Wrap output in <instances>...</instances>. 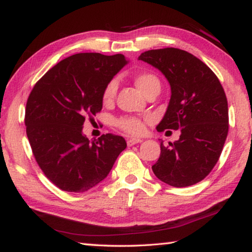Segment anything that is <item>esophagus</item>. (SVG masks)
I'll return each instance as SVG.
<instances>
[{
	"instance_id": "1",
	"label": "esophagus",
	"mask_w": 252,
	"mask_h": 252,
	"mask_svg": "<svg viewBox=\"0 0 252 252\" xmlns=\"http://www.w3.org/2000/svg\"><path fill=\"white\" fill-rule=\"evenodd\" d=\"M140 142H142V140L139 139V138H130V139L126 140V143H127V146H129V147L134 146V144L140 143Z\"/></svg>"
}]
</instances>
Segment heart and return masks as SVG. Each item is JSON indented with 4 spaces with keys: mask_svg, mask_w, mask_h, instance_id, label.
Instances as JSON below:
<instances>
[{
    "mask_svg": "<svg viewBox=\"0 0 252 252\" xmlns=\"http://www.w3.org/2000/svg\"><path fill=\"white\" fill-rule=\"evenodd\" d=\"M135 85L141 90L144 94L152 89L153 87H160L159 79L157 78L155 74L152 73H139L135 75L134 78ZM118 90V81L116 79L111 80L110 82L106 84V87L103 91V95L102 99L105 104L112 102L114 99ZM117 126L120 127L126 133L130 134H140L142 133L144 130V122L140 118L136 117H122L117 120Z\"/></svg>",
    "mask_w": 252,
    "mask_h": 252,
    "instance_id": "1",
    "label": "heart"
}]
</instances>
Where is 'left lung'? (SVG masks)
Segmentation results:
<instances>
[{"instance_id": "obj_1", "label": "left lung", "mask_w": 252, "mask_h": 252, "mask_svg": "<svg viewBox=\"0 0 252 252\" xmlns=\"http://www.w3.org/2000/svg\"><path fill=\"white\" fill-rule=\"evenodd\" d=\"M139 60L161 71L171 88L169 105L157 130L181 133L168 146L161 141L152 171L169 186L195 185L218 162L228 135V101L222 85L201 60L180 49L146 51Z\"/></svg>"}]
</instances>
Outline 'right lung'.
I'll return each mask as SVG.
<instances>
[{
    "instance_id": "add662e5",
    "label": "right lung",
    "mask_w": 252,
    "mask_h": 252,
    "mask_svg": "<svg viewBox=\"0 0 252 252\" xmlns=\"http://www.w3.org/2000/svg\"><path fill=\"white\" fill-rule=\"evenodd\" d=\"M129 62L123 54L78 53L60 61L34 85L25 108L27 135L46 178L63 191L84 192L104 180L126 148L120 135L90 141L85 117L102 109L103 91Z\"/></svg>"
}]
</instances>
